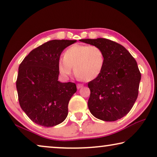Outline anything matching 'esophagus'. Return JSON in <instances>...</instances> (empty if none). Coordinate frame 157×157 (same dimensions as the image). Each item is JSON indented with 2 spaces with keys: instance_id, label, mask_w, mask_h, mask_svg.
<instances>
[{
  "instance_id": "1",
  "label": "esophagus",
  "mask_w": 157,
  "mask_h": 157,
  "mask_svg": "<svg viewBox=\"0 0 157 157\" xmlns=\"http://www.w3.org/2000/svg\"><path fill=\"white\" fill-rule=\"evenodd\" d=\"M82 87H83L82 84H78V85H77V88H78V89H80V88Z\"/></svg>"
}]
</instances>
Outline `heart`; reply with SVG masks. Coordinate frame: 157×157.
<instances>
[{"instance_id":"1","label":"heart","mask_w":157,"mask_h":157,"mask_svg":"<svg viewBox=\"0 0 157 157\" xmlns=\"http://www.w3.org/2000/svg\"><path fill=\"white\" fill-rule=\"evenodd\" d=\"M105 63L103 50L96 45L75 44L65 50L64 57L57 61V70L64 78L75 72L82 80L90 81L99 77Z\"/></svg>"}]
</instances>
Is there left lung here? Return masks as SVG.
Instances as JSON below:
<instances>
[{
  "label": "left lung",
  "mask_w": 157,
  "mask_h": 157,
  "mask_svg": "<svg viewBox=\"0 0 157 157\" xmlns=\"http://www.w3.org/2000/svg\"><path fill=\"white\" fill-rule=\"evenodd\" d=\"M79 41L100 47L105 57L101 74L88 83L90 112L106 122L120 120L129 113L138 97L141 73L136 61L124 46L110 40Z\"/></svg>",
  "instance_id": "left-lung-1"
}]
</instances>
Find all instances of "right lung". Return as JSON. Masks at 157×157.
I'll return each mask as SVG.
<instances>
[{
	"instance_id": "right-lung-1",
	"label": "right lung",
	"mask_w": 157,
	"mask_h": 157,
	"mask_svg": "<svg viewBox=\"0 0 157 157\" xmlns=\"http://www.w3.org/2000/svg\"><path fill=\"white\" fill-rule=\"evenodd\" d=\"M77 40H52L35 48L18 68L16 88L22 109L33 122L45 127L63 122L75 83L58 81L57 61L63 50Z\"/></svg>"
}]
</instances>
